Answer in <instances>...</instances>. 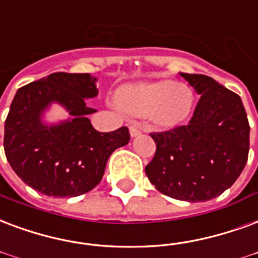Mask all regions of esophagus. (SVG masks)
Masks as SVG:
<instances>
[{
    "label": "esophagus",
    "instance_id": "obj_1",
    "mask_svg": "<svg viewBox=\"0 0 258 258\" xmlns=\"http://www.w3.org/2000/svg\"><path fill=\"white\" fill-rule=\"evenodd\" d=\"M142 131H144V128H142V127H141L139 124L134 123V124H131V125H130V135H131L133 138H134V137H138V135L141 134Z\"/></svg>",
    "mask_w": 258,
    "mask_h": 258
}]
</instances>
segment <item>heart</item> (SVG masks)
I'll use <instances>...</instances> for the list:
<instances>
[{"label": "heart", "instance_id": "heart-1", "mask_svg": "<svg viewBox=\"0 0 258 258\" xmlns=\"http://www.w3.org/2000/svg\"><path fill=\"white\" fill-rule=\"evenodd\" d=\"M194 101L188 86L168 79L121 86L114 95V102L121 110L133 116L152 114L154 123L163 127H173L187 119Z\"/></svg>", "mask_w": 258, "mask_h": 258}]
</instances>
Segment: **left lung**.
<instances>
[{
  "label": "left lung",
  "instance_id": "8db88e82",
  "mask_svg": "<svg viewBox=\"0 0 258 258\" xmlns=\"http://www.w3.org/2000/svg\"><path fill=\"white\" fill-rule=\"evenodd\" d=\"M180 76L201 98L187 125L150 134L156 153L145 172L168 197L209 201L231 187L243 171L250 125L234 91L207 75Z\"/></svg>",
  "mask_w": 258,
  "mask_h": 258
}]
</instances>
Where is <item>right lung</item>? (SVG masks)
Returning a JSON list of instances; mask_svg holds the SVG:
<instances>
[{"instance_id":"obj_1","label":"right lung","mask_w":258,"mask_h":258,"mask_svg":"<svg viewBox=\"0 0 258 258\" xmlns=\"http://www.w3.org/2000/svg\"><path fill=\"white\" fill-rule=\"evenodd\" d=\"M90 74L54 72L20 87L5 120L4 149L23 182L49 197H76L94 188L108 158L128 144L127 127L100 133L91 125L87 98L98 94ZM51 102L64 106L71 119L45 124L43 112Z\"/></svg>"}]
</instances>
